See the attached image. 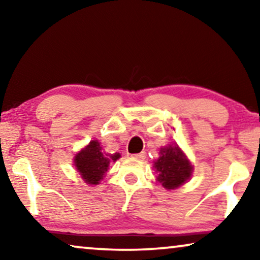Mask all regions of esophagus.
Segmentation results:
<instances>
[{
    "label": "esophagus",
    "instance_id": "esophagus-1",
    "mask_svg": "<svg viewBox=\"0 0 260 260\" xmlns=\"http://www.w3.org/2000/svg\"><path fill=\"white\" fill-rule=\"evenodd\" d=\"M135 158H138V159H144L145 157H147V152L145 151H142V152H140V154H135V155H133Z\"/></svg>",
    "mask_w": 260,
    "mask_h": 260
}]
</instances>
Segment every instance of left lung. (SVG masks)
I'll return each instance as SVG.
<instances>
[{
  "instance_id": "obj_1",
  "label": "left lung",
  "mask_w": 260,
  "mask_h": 260,
  "mask_svg": "<svg viewBox=\"0 0 260 260\" xmlns=\"http://www.w3.org/2000/svg\"><path fill=\"white\" fill-rule=\"evenodd\" d=\"M159 158L155 162L157 180L167 189H175L186 182L191 175V166L186 156L182 154L176 144H169L168 147L159 150Z\"/></svg>"
}]
</instances>
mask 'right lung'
<instances>
[{
    "instance_id": "1",
    "label": "right lung",
    "mask_w": 260,
    "mask_h": 260,
    "mask_svg": "<svg viewBox=\"0 0 260 260\" xmlns=\"http://www.w3.org/2000/svg\"><path fill=\"white\" fill-rule=\"evenodd\" d=\"M120 157L119 154L105 155L98 141H91L86 148L83 149L74 157V166L86 183L97 184L108 172L110 162Z\"/></svg>"
}]
</instances>
